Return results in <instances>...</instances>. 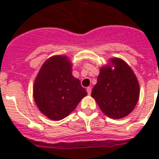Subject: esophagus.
Listing matches in <instances>:
<instances>
[{"instance_id":"esophagus-1","label":"esophagus","mask_w":159,"mask_h":159,"mask_svg":"<svg viewBox=\"0 0 159 159\" xmlns=\"http://www.w3.org/2000/svg\"><path fill=\"white\" fill-rule=\"evenodd\" d=\"M87 92L88 93V95H91V93H92V87H87Z\"/></svg>"}]
</instances>
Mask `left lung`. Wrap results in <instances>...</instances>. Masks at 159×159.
<instances>
[{"instance_id":"1","label":"left lung","mask_w":159,"mask_h":159,"mask_svg":"<svg viewBox=\"0 0 159 159\" xmlns=\"http://www.w3.org/2000/svg\"><path fill=\"white\" fill-rule=\"evenodd\" d=\"M92 97L105 115L111 119H121L135 107L139 97V85L130 67L120 58L115 57L110 60V65L100 70Z\"/></svg>"}]
</instances>
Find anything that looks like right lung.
Segmentation results:
<instances>
[{
    "instance_id": "1",
    "label": "right lung",
    "mask_w": 159,
    "mask_h": 159,
    "mask_svg": "<svg viewBox=\"0 0 159 159\" xmlns=\"http://www.w3.org/2000/svg\"><path fill=\"white\" fill-rule=\"evenodd\" d=\"M33 92L39 110L53 120L67 117L87 95L80 80L72 76L71 62L62 55L49 57L42 65Z\"/></svg>"
}]
</instances>
